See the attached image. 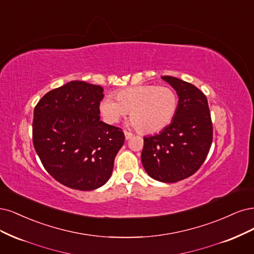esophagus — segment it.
<instances>
[{"instance_id":"1","label":"esophagus","mask_w":254,"mask_h":254,"mask_svg":"<svg viewBox=\"0 0 254 254\" xmlns=\"http://www.w3.org/2000/svg\"><path fill=\"white\" fill-rule=\"evenodd\" d=\"M125 136H126V139H127V140H128L129 138H132V137H133V133L127 132V130H125Z\"/></svg>"}]
</instances>
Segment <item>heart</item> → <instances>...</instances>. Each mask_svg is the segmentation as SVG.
I'll return each mask as SVG.
<instances>
[{"label": "heart", "mask_w": 254, "mask_h": 254, "mask_svg": "<svg viewBox=\"0 0 254 254\" xmlns=\"http://www.w3.org/2000/svg\"><path fill=\"white\" fill-rule=\"evenodd\" d=\"M115 99L106 97L100 112L109 124H117L129 114L130 125L141 133L152 134L168 127L178 109V97L173 88L155 84L136 85L121 89Z\"/></svg>", "instance_id": "obj_1"}]
</instances>
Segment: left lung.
I'll use <instances>...</instances> for the list:
<instances>
[{
	"label": "left lung",
	"instance_id": "obj_1",
	"mask_svg": "<svg viewBox=\"0 0 254 254\" xmlns=\"http://www.w3.org/2000/svg\"><path fill=\"white\" fill-rule=\"evenodd\" d=\"M178 95V109L170 126L144 137L141 161L146 173L162 183L190 177L203 163L213 139L207 97L193 84L171 76L161 77Z\"/></svg>",
	"mask_w": 254,
	"mask_h": 254
}]
</instances>
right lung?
I'll return each instance as SVG.
<instances>
[{
    "mask_svg": "<svg viewBox=\"0 0 254 254\" xmlns=\"http://www.w3.org/2000/svg\"><path fill=\"white\" fill-rule=\"evenodd\" d=\"M103 88L70 81L37 103L32 142L45 170L70 189L91 191L109 181L125 143L120 127L100 121Z\"/></svg>",
    "mask_w": 254,
    "mask_h": 254,
    "instance_id": "1",
    "label": "right lung"
}]
</instances>
